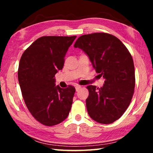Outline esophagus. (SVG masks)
<instances>
[{
    "instance_id": "1",
    "label": "esophagus",
    "mask_w": 153,
    "mask_h": 153,
    "mask_svg": "<svg viewBox=\"0 0 153 153\" xmlns=\"http://www.w3.org/2000/svg\"><path fill=\"white\" fill-rule=\"evenodd\" d=\"M81 86H76V91L77 92V91H79V90H80V89H81Z\"/></svg>"
}]
</instances>
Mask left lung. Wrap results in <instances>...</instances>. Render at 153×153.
I'll list each match as a JSON object with an SVG mask.
<instances>
[{
    "label": "left lung",
    "mask_w": 153,
    "mask_h": 153,
    "mask_svg": "<svg viewBox=\"0 0 153 153\" xmlns=\"http://www.w3.org/2000/svg\"><path fill=\"white\" fill-rule=\"evenodd\" d=\"M88 56L96 72L105 79L101 88L90 85L86 100L88 113L98 123H112L128 108L135 88L132 56L117 37L93 33L77 38L74 45Z\"/></svg>",
    "instance_id": "8db88e82"
}]
</instances>
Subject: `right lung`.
Wrapping results in <instances>:
<instances>
[{
	"label": "right lung",
	"instance_id": "obj_1",
	"mask_svg": "<svg viewBox=\"0 0 153 153\" xmlns=\"http://www.w3.org/2000/svg\"><path fill=\"white\" fill-rule=\"evenodd\" d=\"M76 36H42L21 57L18 80L28 110L46 126L61 123L71 110L75 88L55 85V74L63 69L65 56Z\"/></svg>",
	"mask_w": 153,
	"mask_h": 153
}]
</instances>
